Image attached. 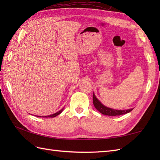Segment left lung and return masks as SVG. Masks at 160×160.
<instances>
[{"label": "left lung", "mask_w": 160, "mask_h": 160, "mask_svg": "<svg viewBox=\"0 0 160 160\" xmlns=\"http://www.w3.org/2000/svg\"><path fill=\"white\" fill-rule=\"evenodd\" d=\"M93 102L95 107L96 108V109L98 111H99L101 113L106 115H111V116L124 115V114L129 113V112H131L132 110V108H131V109H127V110H115V109H113V108H108L107 107L104 106V105L97 99L94 93L93 94Z\"/></svg>", "instance_id": "left-lung-1"}]
</instances>
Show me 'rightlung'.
Masks as SVG:
<instances>
[{
  "label": "right lung",
  "instance_id": "obj_1",
  "mask_svg": "<svg viewBox=\"0 0 160 160\" xmlns=\"http://www.w3.org/2000/svg\"><path fill=\"white\" fill-rule=\"evenodd\" d=\"M62 111H63V108H62V109H61L60 111H59L58 112H57V113H54V114H52V115H48V116H45V118H54V117H56V116H57V115H58L59 114H60L61 113H62ZM37 117H40V116H37Z\"/></svg>",
  "mask_w": 160,
  "mask_h": 160
}]
</instances>
